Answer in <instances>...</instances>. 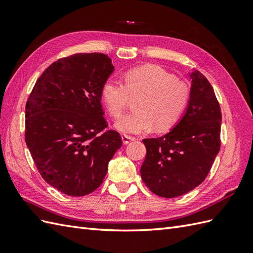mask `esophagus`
<instances>
[{"label": "esophagus", "instance_id": "34e87169", "mask_svg": "<svg viewBox=\"0 0 253 253\" xmlns=\"http://www.w3.org/2000/svg\"><path fill=\"white\" fill-rule=\"evenodd\" d=\"M122 140H123V143L124 144H128L130 141H133L135 140V138L133 137H130V136H126V135H123L122 136Z\"/></svg>", "mask_w": 253, "mask_h": 253}]
</instances>
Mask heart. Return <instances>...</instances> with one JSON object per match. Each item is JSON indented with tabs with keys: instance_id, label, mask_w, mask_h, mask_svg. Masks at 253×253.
<instances>
[{
	"instance_id": "1",
	"label": "heart",
	"mask_w": 253,
	"mask_h": 253,
	"mask_svg": "<svg viewBox=\"0 0 253 253\" xmlns=\"http://www.w3.org/2000/svg\"><path fill=\"white\" fill-rule=\"evenodd\" d=\"M102 101L114 118L127 109L129 100L138 98L136 112L122 117L115 128L123 133L147 132L155 126L158 130L173 127L184 114L190 99L188 84L157 65L132 68L124 75V84L107 79L101 89Z\"/></svg>"
}]
</instances>
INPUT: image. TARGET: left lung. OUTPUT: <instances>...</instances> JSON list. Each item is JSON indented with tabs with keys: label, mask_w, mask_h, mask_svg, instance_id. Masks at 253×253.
I'll return each instance as SVG.
<instances>
[{
	"label": "left lung",
	"mask_w": 253,
	"mask_h": 253,
	"mask_svg": "<svg viewBox=\"0 0 253 253\" xmlns=\"http://www.w3.org/2000/svg\"><path fill=\"white\" fill-rule=\"evenodd\" d=\"M189 76L190 99L180 122L162 137L143 139L141 178L163 198L182 196L200 185L221 148L222 113L214 90L199 71Z\"/></svg>",
	"instance_id": "8db88e82"
}]
</instances>
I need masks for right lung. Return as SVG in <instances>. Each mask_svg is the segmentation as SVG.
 I'll use <instances>...</instances> for the list:
<instances>
[{"label": "right lung", "mask_w": 253, "mask_h": 253, "mask_svg": "<svg viewBox=\"0 0 253 253\" xmlns=\"http://www.w3.org/2000/svg\"><path fill=\"white\" fill-rule=\"evenodd\" d=\"M114 71L102 53H77L47 67L26 103L25 140L47 184L72 197L89 195L122 147L121 135L105 130L102 85Z\"/></svg>", "instance_id": "add662e5"}]
</instances>
